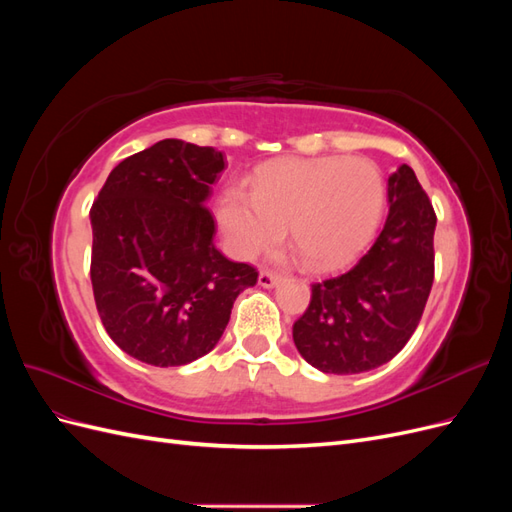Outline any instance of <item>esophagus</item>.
Here are the masks:
<instances>
[{
	"mask_svg": "<svg viewBox=\"0 0 512 512\" xmlns=\"http://www.w3.org/2000/svg\"><path fill=\"white\" fill-rule=\"evenodd\" d=\"M282 282V275L275 273L273 269H260V275H258V284L265 286V288H273L275 284Z\"/></svg>",
	"mask_w": 512,
	"mask_h": 512,
	"instance_id": "1",
	"label": "esophagus"
}]
</instances>
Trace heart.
Masks as SVG:
<instances>
[{
	"mask_svg": "<svg viewBox=\"0 0 512 512\" xmlns=\"http://www.w3.org/2000/svg\"><path fill=\"white\" fill-rule=\"evenodd\" d=\"M384 181L363 158L280 160L254 177L252 192H224L220 222L239 256L252 258L290 239L309 269H339L374 237Z\"/></svg>",
	"mask_w": 512,
	"mask_h": 512,
	"instance_id": "b5f03b06",
	"label": "heart"
}]
</instances>
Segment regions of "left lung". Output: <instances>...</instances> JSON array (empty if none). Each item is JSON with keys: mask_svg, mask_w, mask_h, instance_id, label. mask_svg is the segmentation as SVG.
<instances>
[{"mask_svg": "<svg viewBox=\"0 0 512 512\" xmlns=\"http://www.w3.org/2000/svg\"><path fill=\"white\" fill-rule=\"evenodd\" d=\"M389 215L356 265L312 284V299L294 322L303 359L324 374H361L389 363L421 322L433 284V211L414 170L389 177Z\"/></svg>", "mask_w": 512, "mask_h": 512, "instance_id": "obj_1", "label": "left lung"}]
</instances>
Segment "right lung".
I'll return each instance as SVG.
<instances>
[{
	"mask_svg": "<svg viewBox=\"0 0 512 512\" xmlns=\"http://www.w3.org/2000/svg\"><path fill=\"white\" fill-rule=\"evenodd\" d=\"M222 151L166 138L119 162L91 205V288L113 342L134 359L177 367L220 342L258 271L213 245L203 205Z\"/></svg>",
	"mask_w": 512,
	"mask_h": 512,
	"instance_id": "add662e5",
	"label": "right lung"
}]
</instances>
